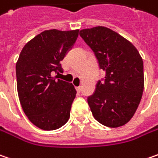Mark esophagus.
Segmentation results:
<instances>
[{"instance_id":"esophagus-1","label":"esophagus","mask_w":158,"mask_h":158,"mask_svg":"<svg viewBox=\"0 0 158 158\" xmlns=\"http://www.w3.org/2000/svg\"><path fill=\"white\" fill-rule=\"evenodd\" d=\"M75 89H76V91H81V89H82V87H81V86H77V87H75Z\"/></svg>"}]
</instances>
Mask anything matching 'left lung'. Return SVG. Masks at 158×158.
Instances as JSON below:
<instances>
[{
    "label": "left lung",
    "mask_w": 158,
    "mask_h": 158,
    "mask_svg": "<svg viewBox=\"0 0 158 158\" xmlns=\"http://www.w3.org/2000/svg\"><path fill=\"white\" fill-rule=\"evenodd\" d=\"M80 35L95 53L99 67L106 73L88 104L101 124L117 128L134 115L144 90L143 60L127 39L105 27L87 28Z\"/></svg>",
    "instance_id": "8db88e82"
}]
</instances>
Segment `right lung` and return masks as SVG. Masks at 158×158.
I'll use <instances>...</instances> for the list:
<instances>
[{"label": "right lung", "mask_w": 158, "mask_h": 158, "mask_svg": "<svg viewBox=\"0 0 158 158\" xmlns=\"http://www.w3.org/2000/svg\"><path fill=\"white\" fill-rule=\"evenodd\" d=\"M79 29L45 30L24 46L16 64L20 104L29 121L45 131L68 121L75 98L74 85L52 74L63 71L60 61L75 44Z\"/></svg>", "instance_id": "right-lung-1"}]
</instances>
